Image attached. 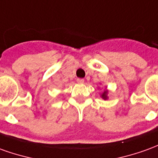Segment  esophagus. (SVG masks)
<instances>
[{
    "instance_id": "1",
    "label": "esophagus",
    "mask_w": 158,
    "mask_h": 158,
    "mask_svg": "<svg viewBox=\"0 0 158 158\" xmlns=\"http://www.w3.org/2000/svg\"><path fill=\"white\" fill-rule=\"evenodd\" d=\"M77 82L79 83V84H84V82H85V79H77Z\"/></svg>"
}]
</instances>
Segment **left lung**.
<instances>
[{
  "mask_svg": "<svg viewBox=\"0 0 158 158\" xmlns=\"http://www.w3.org/2000/svg\"><path fill=\"white\" fill-rule=\"evenodd\" d=\"M101 98L102 99H104V100L108 99V90H104L103 91V93H102V95H101Z\"/></svg>",
  "mask_w": 158,
  "mask_h": 158,
  "instance_id": "1",
  "label": "left lung"
}]
</instances>
